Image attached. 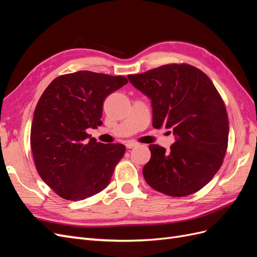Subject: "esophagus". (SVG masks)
<instances>
[{"label": "esophagus", "mask_w": 257, "mask_h": 257, "mask_svg": "<svg viewBox=\"0 0 257 257\" xmlns=\"http://www.w3.org/2000/svg\"><path fill=\"white\" fill-rule=\"evenodd\" d=\"M138 146V143L136 142H126L125 143V147L127 148V149H132V148H135Z\"/></svg>", "instance_id": "1"}]
</instances>
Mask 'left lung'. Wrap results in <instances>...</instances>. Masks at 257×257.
<instances>
[{
    "label": "left lung",
    "instance_id": "8db88e82",
    "mask_svg": "<svg viewBox=\"0 0 257 257\" xmlns=\"http://www.w3.org/2000/svg\"><path fill=\"white\" fill-rule=\"evenodd\" d=\"M151 99L155 128H173L170 150L150 145L143 169L152 189L173 197L188 196L210 182L223 164L228 144V115L209 77L190 64H166L128 75Z\"/></svg>",
    "mask_w": 257,
    "mask_h": 257
}]
</instances>
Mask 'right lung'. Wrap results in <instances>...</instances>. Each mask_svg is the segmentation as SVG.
I'll list each match as a JSON object with an SVG mask.
<instances>
[{
    "mask_svg": "<svg viewBox=\"0 0 257 257\" xmlns=\"http://www.w3.org/2000/svg\"><path fill=\"white\" fill-rule=\"evenodd\" d=\"M127 82L124 76L79 71L57 77L38 99L31 149L38 175L62 198L85 199L110 183L125 147L89 141L87 130L102 124L104 99Z\"/></svg>",
    "mask_w": 257,
    "mask_h": 257,
    "instance_id": "add662e5",
    "label": "right lung"
}]
</instances>
